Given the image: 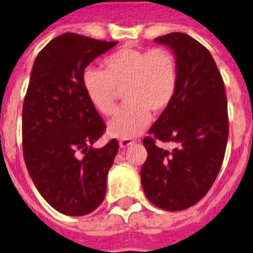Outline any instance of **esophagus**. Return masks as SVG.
<instances>
[{"label":"esophagus","mask_w":253,"mask_h":253,"mask_svg":"<svg viewBox=\"0 0 253 253\" xmlns=\"http://www.w3.org/2000/svg\"><path fill=\"white\" fill-rule=\"evenodd\" d=\"M134 143V139H130V138H125V139H120V142H119V145H120L121 149H126V147H129L130 145H133Z\"/></svg>","instance_id":"1"}]
</instances>
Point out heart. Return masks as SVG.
<instances>
[{
	"instance_id": "b5f03b06",
	"label": "heart",
	"mask_w": 253,
	"mask_h": 253,
	"mask_svg": "<svg viewBox=\"0 0 253 253\" xmlns=\"http://www.w3.org/2000/svg\"><path fill=\"white\" fill-rule=\"evenodd\" d=\"M104 72L84 73V90L88 102L102 115L115 110L119 92L125 104L108 123L116 138H133L147 126L150 115L163 114L176 94L179 66L167 48H123L103 61Z\"/></svg>"
}]
</instances>
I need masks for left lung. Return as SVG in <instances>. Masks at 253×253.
Here are the masks:
<instances>
[{"label":"left lung","mask_w":253,"mask_h":253,"mask_svg":"<svg viewBox=\"0 0 253 253\" xmlns=\"http://www.w3.org/2000/svg\"><path fill=\"white\" fill-rule=\"evenodd\" d=\"M169 46L179 66L176 94L143 139L145 195L155 207L179 211L207 195L221 169L229 138L225 84L209 50L183 32L155 39ZM157 140L173 142L167 152Z\"/></svg>","instance_id":"left-lung-1"}]
</instances>
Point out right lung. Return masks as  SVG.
<instances>
[{
	"label": "right lung",
	"mask_w": 253,
	"mask_h": 253,
	"mask_svg": "<svg viewBox=\"0 0 253 253\" xmlns=\"http://www.w3.org/2000/svg\"><path fill=\"white\" fill-rule=\"evenodd\" d=\"M117 42L66 32L38 54L22 112L24 162L36 189L66 215H86L103 203L116 139L92 147L106 130L84 90L88 64Z\"/></svg>",
	"instance_id": "right-lung-1"
}]
</instances>
